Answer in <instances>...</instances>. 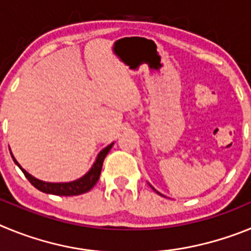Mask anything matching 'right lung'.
<instances>
[{
	"label": "right lung",
	"mask_w": 251,
	"mask_h": 251,
	"mask_svg": "<svg viewBox=\"0 0 251 251\" xmlns=\"http://www.w3.org/2000/svg\"><path fill=\"white\" fill-rule=\"evenodd\" d=\"M113 147V143L109 145L108 147L104 148L100 153L98 154V158L95 161V163L93 165V167L90 168V171L85 176H83L81 178L76 179V181H73V182L68 183H51V182H44V181H40V179L35 178L31 175H28L24 168H21V166L17 163V161L13 158L15 163L21 168V171L24 172L26 178L30 181V183L34 187H36L40 191L45 192V194H51V195H59V196H75V195H81L88 192L89 190H92L94 187V185L98 182L99 176H100L101 172V166H103V162L105 156L108 154V152L110 151V148Z\"/></svg>",
	"instance_id": "obj_1"
}]
</instances>
